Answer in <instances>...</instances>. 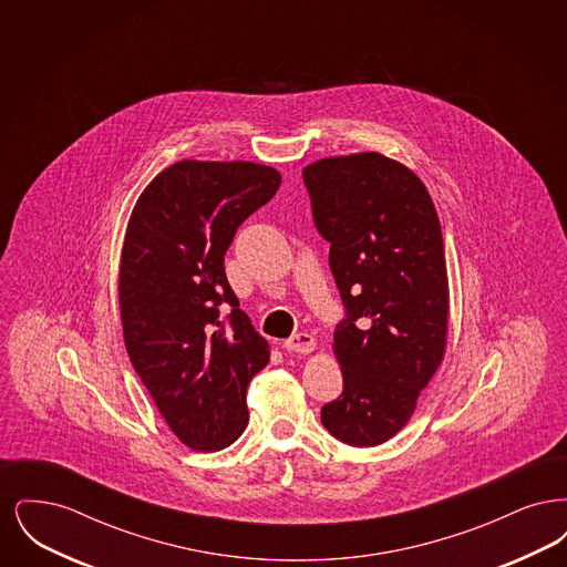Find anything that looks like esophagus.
I'll list each match as a JSON object with an SVG mask.
<instances>
[{"label": "esophagus", "mask_w": 567, "mask_h": 567, "mask_svg": "<svg viewBox=\"0 0 567 567\" xmlns=\"http://www.w3.org/2000/svg\"><path fill=\"white\" fill-rule=\"evenodd\" d=\"M315 338L310 336V333H296V336H291L289 340H285V344H282V349H287V351L299 352V354H308V352L315 351Z\"/></svg>", "instance_id": "esophagus-1"}]
</instances>
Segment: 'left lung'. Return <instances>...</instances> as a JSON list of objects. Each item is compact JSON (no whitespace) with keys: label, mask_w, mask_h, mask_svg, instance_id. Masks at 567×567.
Masks as SVG:
<instances>
[{"label":"left lung","mask_w":567,"mask_h":567,"mask_svg":"<svg viewBox=\"0 0 567 567\" xmlns=\"http://www.w3.org/2000/svg\"><path fill=\"white\" fill-rule=\"evenodd\" d=\"M301 176L344 306L333 333L344 389L321 421L344 444L377 446L410 421L446 347L440 220L419 176L380 153L321 159Z\"/></svg>","instance_id":"obj_1"}]
</instances>
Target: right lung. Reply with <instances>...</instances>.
<instances>
[{"instance_id":"add662e5","label":"right lung","mask_w":567,"mask_h":567,"mask_svg":"<svg viewBox=\"0 0 567 567\" xmlns=\"http://www.w3.org/2000/svg\"><path fill=\"white\" fill-rule=\"evenodd\" d=\"M280 183L259 163H174L140 195L127 225L125 347L169 430L195 451L243 435L248 382L270 361L268 340L227 282L225 252Z\"/></svg>"}]
</instances>
